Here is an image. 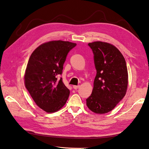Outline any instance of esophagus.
Wrapping results in <instances>:
<instances>
[{
    "label": "esophagus",
    "mask_w": 149,
    "mask_h": 149,
    "mask_svg": "<svg viewBox=\"0 0 149 149\" xmlns=\"http://www.w3.org/2000/svg\"><path fill=\"white\" fill-rule=\"evenodd\" d=\"M72 87H73V88L75 89V90H77V89H78L79 87H80V85H73L72 86Z\"/></svg>",
    "instance_id": "34e87169"
}]
</instances>
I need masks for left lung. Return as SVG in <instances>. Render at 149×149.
<instances>
[{
  "label": "left lung",
  "mask_w": 149,
  "mask_h": 149,
  "mask_svg": "<svg viewBox=\"0 0 149 149\" xmlns=\"http://www.w3.org/2000/svg\"><path fill=\"white\" fill-rule=\"evenodd\" d=\"M94 55L97 74L87 106L97 114L107 113L116 107L126 94L127 68L124 56L114 45L94 41L88 44Z\"/></svg>",
  "instance_id": "obj_1"
}]
</instances>
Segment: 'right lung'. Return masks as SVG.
<instances>
[{
	"mask_svg": "<svg viewBox=\"0 0 149 149\" xmlns=\"http://www.w3.org/2000/svg\"><path fill=\"white\" fill-rule=\"evenodd\" d=\"M76 45L61 40L48 41L36 48L29 58L25 86L36 104L47 113L61 110L69 97L70 91L58 76L68 52Z\"/></svg>",
	"mask_w": 149,
	"mask_h": 149,
	"instance_id": "add662e5",
	"label": "right lung"
}]
</instances>
